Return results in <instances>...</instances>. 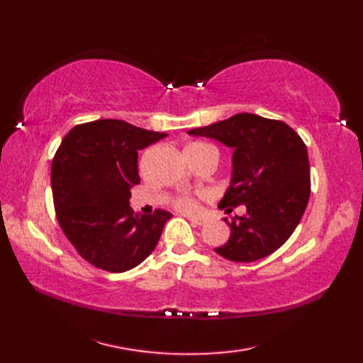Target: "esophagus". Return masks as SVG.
<instances>
[{"label": "esophagus", "instance_id": "esophagus-1", "mask_svg": "<svg viewBox=\"0 0 363 363\" xmlns=\"http://www.w3.org/2000/svg\"><path fill=\"white\" fill-rule=\"evenodd\" d=\"M188 219H189V223L191 224H194V225H203L206 221L204 219H201V218H195V216H188Z\"/></svg>", "mask_w": 363, "mask_h": 363}]
</instances>
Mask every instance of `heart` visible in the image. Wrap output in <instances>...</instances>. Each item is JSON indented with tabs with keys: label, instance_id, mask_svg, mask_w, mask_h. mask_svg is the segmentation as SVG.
Masks as SVG:
<instances>
[{
	"label": "heart",
	"instance_id": "heart-1",
	"mask_svg": "<svg viewBox=\"0 0 363 363\" xmlns=\"http://www.w3.org/2000/svg\"><path fill=\"white\" fill-rule=\"evenodd\" d=\"M186 150H194V151H215L213 147L206 145V144H191ZM207 194L206 192H200L196 196L194 195H179L175 196L172 204L175 208H179L182 212L186 213H194L200 208L199 204V199H206Z\"/></svg>",
	"mask_w": 363,
	"mask_h": 363
}]
</instances>
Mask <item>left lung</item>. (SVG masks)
<instances>
[{
    "instance_id": "8db88e82",
    "label": "left lung",
    "mask_w": 363,
    "mask_h": 363,
    "mask_svg": "<svg viewBox=\"0 0 363 363\" xmlns=\"http://www.w3.org/2000/svg\"><path fill=\"white\" fill-rule=\"evenodd\" d=\"M233 148L232 182L218 207L230 213L245 204L247 215L228 224L232 235L219 256L233 262H256L277 251L301 221L311 196L307 148L283 121L238 113L188 131Z\"/></svg>"
}]
</instances>
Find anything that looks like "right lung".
<instances>
[{"instance_id": "1", "label": "right lung", "mask_w": 363, "mask_h": 363, "mask_svg": "<svg viewBox=\"0 0 363 363\" xmlns=\"http://www.w3.org/2000/svg\"><path fill=\"white\" fill-rule=\"evenodd\" d=\"M167 133L119 119L75 125L51 164L57 221L77 252L91 265L124 272L156 248L169 212L140 215L130 208V189L140 182L138 151Z\"/></svg>"}]
</instances>
